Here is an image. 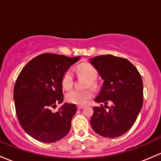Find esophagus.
<instances>
[{
	"label": "esophagus",
	"instance_id": "1",
	"mask_svg": "<svg viewBox=\"0 0 161 161\" xmlns=\"http://www.w3.org/2000/svg\"><path fill=\"white\" fill-rule=\"evenodd\" d=\"M84 107H85V106H83V105H79V106H77V109L78 110H81V109H82Z\"/></svg>",
	"mask_w": 161,
	"mask_h": 161
}]
</instances>
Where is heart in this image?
Returning <instances> with one entry per match:
<instances>
[{
  "label": "heart",
  "instance_id": "1",
  "mask_svg": "<svg viewBox=\"0 0 161 161\" xmlns=\"http://www.w3.org/2000/svg\"><path fill=\"white\" fill-rule=\"evenodd\" d=\"M77 71L79 76H82L87 79L85 82V87H92L95 88L97 86L96 79L97 78V71L90 63L83 62L79 64L77 67ZM74 82V75L71 69H68L64 73L61 79V83L63 87L66 90L70 89ZM92 91L90 89L84 90H71L66 94V100L69 103H75L78 105H84L87 103L92 97Z\"/></svg>",
  "mask_w": 161,
  "mask_h": 161
}]
</instances>
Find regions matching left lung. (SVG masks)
<instances>
[{
	"label": "left lung",
	"mask_w": 161,
	"mask_h": 161,
	"mask_svg": "<svg viewBox=\"0 0 161 161\" xmlns=\"http://www.w3.org/2000/svg\"><path fill=\"white\" fill-rule=\"evenodd\" d=\"M90 63L103 79L100 94L94 100L105 104L92 108L91 127L103 137L122 136L134 125L142 109V77L129 60L120 57L100 55L90 58ZM108 102H112L111 107L106 105Z\"/></svg>",
	"instance_id": "obj_1"
}]
</instances>
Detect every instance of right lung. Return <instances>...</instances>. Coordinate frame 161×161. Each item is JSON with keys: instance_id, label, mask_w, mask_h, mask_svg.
Here are the masks:
<instances>
[{"instance_id": "obj_1", "label": "right lung", "mask_w": 161, "mask_h": 161, "mask_svg": "<svg viewBox=\"0 0 161 161\" xmlns=\"http://www.w3.org/2000/svg\"><path fill=\"white\" fill-rule=\"evenodd\" d=\"M79 58L42 53L19 73L14 87L16 114L22 129L33 139L54 142L70 131L71 119L77 111L75 104L64 103L57 112L51 109L63 102L61 79Z\"/></svg>"}]
</instances>
